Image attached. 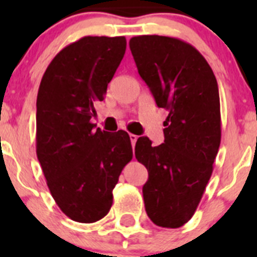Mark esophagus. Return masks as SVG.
Wrapping results in <instances>:
<instances>
[{"label":"esophagus","mask_w":257,"mask_h":257,"mask_svg":"<svg viewBox=\"0 0 257 257\" xmlns=\"http://www.w3.org/2000/svg\"><path fill=\"white\" fill-rule=\"evenodd\" d=\"M130 140H131V144H133V147H135L136 140H138V136L134 135V134H130Z\"/></svg>","instance_id":"obj_1"}]
</instances>
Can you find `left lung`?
<instances>
[{
  "label": "left lung",
  "instance_id": "1",
  "mask_svg": "<svg viewBox=\"0 0 257 257\" xmlns=\"http://www.w3.org/2000/svg\"><path fill=\"white\" fill-rule=\"evenodd\" d=\"M130 49L140 77L169 115L165 143L138 139L136 160L147 167L145 211L162 228H180L196 212L221 140L216 77L188 42L166 36H136Z\"/></svg>",
  "mask_w": 257,
  "mask_h": 257
}]
</instances>
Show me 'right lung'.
Segmentation results:
<instances>
[{"instance_id": "obj_1", "label": "right lung", "mask_w": 257, "mask_h": 257, "mask_svg": "<svg viewBox=\"0 0 257 257\" xmlns=\"http://www.w3.org/2000/svg\"><path fill=\"white\" fill-rule=\"evenodd\" d=\"M124 51L123 36H86L58 52L41 79L36 152L52 198L73 221L105 216L118 178L133 160L126 131L95 130L90 121Z\"/></svg>"}]
</instances>
